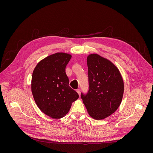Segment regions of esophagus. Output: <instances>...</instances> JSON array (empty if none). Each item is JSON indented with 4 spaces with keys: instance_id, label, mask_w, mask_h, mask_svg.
Instances as JSON below:
<instances>
[{
    "instance_id": "esophagus-1",
    "label": "esophagus",
    "mask_w": 153,
    "mask_h": 153,
    "mask_svg": "<svg viewBox=\"0 0 153 153\" xmlns=\"http://www.w3.org/2000/svg\"><path fill=\"white\" fill-rule=\"evenodd\" d=\"M77 94H79V96H80V95H81V94H80V89H77Z\"/></svg>"
}]
</instances>
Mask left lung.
<instances>
[{"label":"left lung","mask_w":153,"mask_h":153,"mask_svg":"<svg viewBox=\"0 0 153 153\" xmlns=\"http://www.w3.org/2000/svg\"><path fill=\"white\" fill-rule=\"evenodd\" d=\"M87 61L89 87L87 95L81 94V99L89 116L102 120L120 106L123 96V80L118 68L108 59L91 54Z\"/></svg>","instance_id":"1"}]
</instances>
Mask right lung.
Returning a JSON list of instances; mask_svg holds the SVG:
<instances>
[{"label":"right lung","mask_w":153,"mask_h":153,"mask_svg":"<svg viewBox=\"0 0 153 153\" xmlns=\"http://www.w3.org/2000/svg\"><path fill=\"white\" fill-rule=\"evenodd\" d=\"M72 57L58 52L40 61L35 67L31 89L38 107L48 117L60 119L69 111L79 96L69 85L66 66Z\"/></svg>","instance_id":"obj_1"}]
</instances>
